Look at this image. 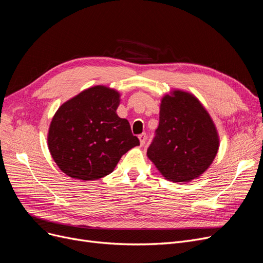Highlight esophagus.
Returning <instances> with one entry per match:
<instances>
[{"mask_svg": "<svg viewBox=\"0 0 263 263\" xmlns=\"http://www.w3.org/2000/svg\"><path fill=\"white\" fill-rule=\"evenodd\" d=\"M139 140H140L141 145L143 146V145L146 143V140H147V135H146V133H142V134H140V135H139Z\"/></svg>", "mask_w": 263, "mask_h": 263, "instance_id": "1", "label": "esophagus"}]
</instances>
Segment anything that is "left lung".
Wrapping results in <instances>:
<instances>
[{"instance_id": "1", "label": "left lung", "mask_w": 263, "mask_h": 263, "mask_svg": "<svg viewBox=\"0 0 263 263\" xmlns=\"http://www.w3.org/2000/svg\"><path fill=\"white\" fill-rule=\"evenodd\" d=\"M218 148L216 125L198 98L176 89L161 99L159 127L147 157L165 179L189 182L199 178Z\"/></svg>"}]
</instances>
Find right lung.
Wrapping results in <instances>:
<instances>
[{"label":"right lung","mask_w":263,"mask_h":263,"mask_svg":"<svg viewBox=\"0 0 263 263\" xmlns=\"http://www.w3.org/2000/svg\"><path fill=\"white\" fill-rule=\"evenodd\" d=\"M120 93L106 86L88 88L55 111L47 142L53 161L75 179L110 174L122 155L139 146L130 123L117 115Z\"/></svg>","instance_id":"right-lung-1"}]
</instances>
